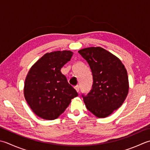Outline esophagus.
I'll use <instances>...</instances> for the list:
<instances>
[{"mask_svg":"<svg viewBox=\"0 0 150 150\" xmlns=\"http://www.w3.org/2000/svg\"><path fill=\"white\" fill-rule=\"evenodd\" d=\"M74 88H75L76 91H77L78 93L79 91V85H76V86L74 87Z\"/></svg>","mask_w":150,"mask_h":150,"instance_id":"obj_1","label":"esophagus"}]
</instances>
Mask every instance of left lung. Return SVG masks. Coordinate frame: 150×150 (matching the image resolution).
Listing matches in <instances>:
<instances>
[{"instance_id":"8db88e82","label":"left lung","mask_w":150,"mask_h":150,"mask_svg":"<svg viewBox=\"0 0 150 150\" xmlns=\"http://www.w3.org/2000/svg\"><path fill=\"white\" fill-rule=\"evenodd\" d=\"M92 72L93 83L82 94L87 109L98 118L108 117L124 103L129 91L127 73L118 57L101 47L78 51Z\"/></svg>"}]
</instances>
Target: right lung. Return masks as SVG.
Returning <instances> with one entry per match:
<instances>
[{"instance_id": "obj_1", "label": "right lung", "mask_w": 150, "mask_h": 150, "mask_svg": "<svg viewBox=\"0 0 150 150\" xmlns=\"http://www.w3.org/2000/svg\"><path fill=\"white\" fill-rule=\"evenodd\" d=\"M73 52L55 51L45 54L27 74L24 94L33 112L45 120H54L78 94L61 72Z\"/></svg>"}]
</instances>
